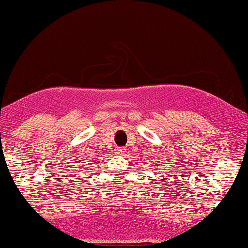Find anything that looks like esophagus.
<instances>
[{
    "label": "esophagus",
    "instance_id": "esophagus-1",
    "mask_svg": "<svg viewBox=\"0 0 248 248\" xmlns=\"http://www.w3.org/2000/svg\"><path fill=\"white\" fill-rule=\"evenodd\" d=\"M117 152L120 155H123V154H125V149L124 148H118L117 149Z\"/></svg>",
    "mask_w": 248,
    "mask_h": 248
}]
</instances>
